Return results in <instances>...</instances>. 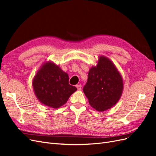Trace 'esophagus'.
Segmentation results:
<instances>
[{"label":"esophagus","mask_w":156,"mask_h":156,"mask_svg":"<svg viewBox=\"0 0 156 156\" xmlns=\"http://www.w3.org/2000/svg\"><path fill=\"white\" fill-rule=\"evenodd\" d=\"M76 87L77 88V90H81L82 86H81V84H77V85H76Z\"/></svg>","instance_id":"1"}]
</instances>
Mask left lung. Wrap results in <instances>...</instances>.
Returning a JSON list of instances; mask_svg holds the SVG:
<instances>
[{
    "instance_id": "1",
    "label": "left lung",
    "mask_w": 156,
    "mask_h": 156,
    "mask_svg": "<svg viewBox=\"0 0 156 156\" xmlns=\"http://www.w3.org/2000/svg\"><path fill=\"white\" fill-rule=\"evenodd\" d=\"M123 88V79L114 63L106 56H99L97 65L90 69L83 87L90 105L98 111H105L119 101Z\"/></svg>"
}]
</instances>
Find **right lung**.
Wrapping results in <instances>:
<instances>
[{
  "instance_id": "add662e5",
  "label": "right lung",
  "mask_w": 156,
  "mask_h": 156,
  "mask_svg": "<svg viewBox=\"0 0 156 156\" xmlns=\"http://www.w3.org/2000/svg\"><path fill=\"white\" fill-rule=\"evenodd\" d=\"M37 100L42 104L58 108L64 105L77 88L69 84V76L53 62H44L32 80Z\"/></svg>"
}]
</instances>
